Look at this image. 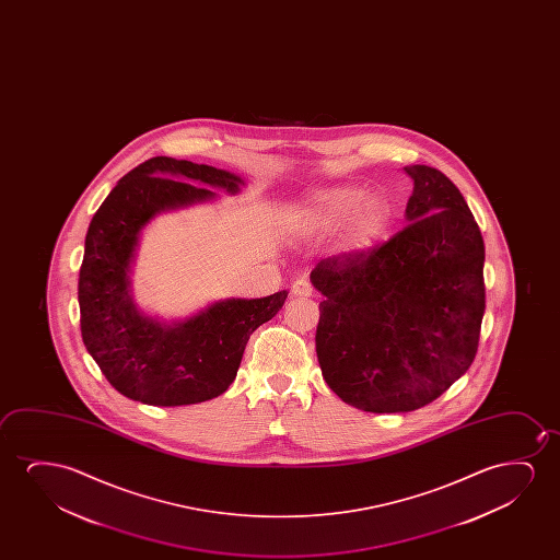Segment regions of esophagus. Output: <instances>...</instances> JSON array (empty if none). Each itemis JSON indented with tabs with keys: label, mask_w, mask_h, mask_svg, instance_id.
<instances>
[{
	"label": "esophagus",
	"mask_w": 560,
	"mask_h": 560,
	"mask_svg": "<svg viewBox=\"0 0 560 560\" xmlns=\"http://www.w3.org/2000/svg\"><path fill=\"white\" fill-rule=\"evenodd\" d=\"M291 292L294 296L307 299V296H312V284H310L307 279H296V281L292 283Z\"/></svg>",
	"instance_id": "1"
}]
</instances>
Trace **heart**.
<instances>
[{
	"mask_svg": "<svg viewBox=\"0 0 560 560\" xmlns=\"http://www.w3.org/2000/svg\"><path fill=\"white\" fill-rule=\"evenodd\" d=\"M312 230L325 231L346 223L342 248L363 253L383 237L392 220L390 202L383 195H368L360 185H342L315 195L306 207Z\"/></svg>",
	"mask_w": 560,
	"mask_h": 560,
	"instance_id": "1",
	"label": "heart"
}]
</instances>
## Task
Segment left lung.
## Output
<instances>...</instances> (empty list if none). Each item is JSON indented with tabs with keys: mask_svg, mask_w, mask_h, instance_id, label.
Here are the masks:
<instances>
[{
	"mask_svg": "<svg viewBox=\"0 0 560 560\" xmlns=\"http://www.w3.org/2000/svg\"><path fill=\"white\" fill-rule=\"evenodd\" d=\"M407 225L383 245L325 258L315 352L348 406L406 413L440 398L475 361L486 310L483 238L440 170L407 166Z\"/></svg>",
	"mask_w": 560,
	"mask_h": 560,
	"instance_id": "left-lung-1",
	"label": "left lung"
}]
</instances>
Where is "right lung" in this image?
Returning <instances> with one entry per match:
<instances>
[{
  "mask_svg": "<svg viewBox=\"0 0 560 560\" xmlns=\"http://www.w3.org/2000/svg\"><path fill=\"white\" fill-rule=\"evenodd\" d=\"M241 185L225 170L153 156L128 172L93 215L78 279L80 330L101 373L126 398L174 407L220 396L235 381L250 335L283 307L287 291L222 300L166 325L131 299L130 266L147 223L214 199L210 187L235 195Z\"/></svg>",
  "mask_w": 560,
  "mask_h": 560,
  "instance_id": "1",
  "label": "right lung"
}]
</instances>
